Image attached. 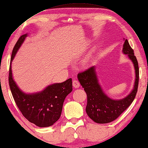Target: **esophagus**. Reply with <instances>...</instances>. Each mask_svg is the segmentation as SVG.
<instances>
[{
	"mask_svg": "<svg viewBox=\"0 0 148 148\" xmlns=\"http://www.w3.org/2000/svg\"><path fill=\"white\" fill-rule=\"evenodd\" d=\"M73 86L74 88H79L80 87V83H79V81L77 80H73Z\"/></svg>",
	"mask_w": 148,
	"mask_h": 148,
	"instance_id": "esophagus-1",
	"label": "esophagus"
}]
</instances>
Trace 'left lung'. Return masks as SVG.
<instances>
[{
  "mask_svg": "<svg viewBox=\"0 0 148 148\" xmlns=\"http://www.w3.org/2000/svg\"><path fill=\"white\" fill-rule=\"evenodd\" d=\"M122 52L128 55L133 63L135 69V82L130 93L122 99H110L104 92L98 79L96 68L92 66L77 75V78L87 95L86 112L90 119L99 124H106L114 121L126 110L135 99L139 81V67L134 50L128 41L125 40Z\"/></svg>",
  "mask_w": 148,
  "mask_h": 148,
  "instance_id": "left-lung-1",
  "label": "left lung"
}]
</instances>
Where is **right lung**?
Instances as JSON below:
<instances>
[{"instance_id": "right-lung-1", "label": "right lung", "mask_w": 148, "mask_h": 148, "mask_svg": "<svg viewBox=\"0 0 148 148\" xmlns=\"http://www.w3.org/2000/svg\"><path fill=\"white\" fill-rule=\"evenodd\" d=\"M27 36L28 34L20 36L13 48L9 70V86L18 108L29 122L42 128L51 126L60 118L63 102L72 91V79L48 85L40 92L28 94L22 91L13 79L12 61Z\"/></svg>"}]
</instances>
